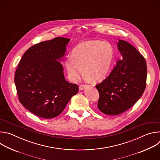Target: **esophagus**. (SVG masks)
<instances>
[{
	"label": "esophagus",
	"mask_w": 160,
	"mask_h": 160,
	"mask_svg": "<svg viewBox=\"0 0 160 160\" xmlns=\"http://www.w3.org/2000/svg\"><path fill=\"white\" fill-rule=\"evenodd\" d=\"M86 87H87L86 85H80L79 86V89H80V90H82L84 89Z\"/></svg>",
	"instance_id": "esophagus-1"
}]
</instances>
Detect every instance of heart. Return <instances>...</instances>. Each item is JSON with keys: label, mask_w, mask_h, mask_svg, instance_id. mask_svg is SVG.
I'll use <instances>...</instances> for the list:
<instances>
[{"label": "heart", "mask_w": 160, "mask_h": 160, "mask_svg": "<svg viewBox=\"0 0 160 160\" xmlns=\"http://www.w3.org/2000/svg\"><path fill=\"white\" fill-rule=\"evenodd\" d=\"M113 59L111 45L100 40H88L81 42L73 49L71 57L64 61L68 77L77 80L82 74L92 82L102 80L108 73Z\"/></svg>", "instance_id": "obj_1"}]
</instances>
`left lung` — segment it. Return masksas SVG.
Segmentation results:
<instances>
[{
  "label": "left lung",
  "instance_id": "left-lung-1",
  "mask_svg": "<svg viewBox=\"0 0 160 160\" xmlns=\"http://www.w3.org/2000/svg\"><path fill=\"white\" fill-rule=\"evenodd\" d=\"M123 56L102 82L96 85L99 93V109L106 115H117L133 106L146 86L147 66L144 56L127 42L119 40Z\"/></svg>",
  "mask_w": 160,
  "mask_h": 160
}]
</instances>
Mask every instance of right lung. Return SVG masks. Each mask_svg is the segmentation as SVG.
I'll use <instances>...</instances> for the list:
<instances>
[{
  "label": "right lung",
  "instance_id": "right-lung-1",
  "mask_svg": "<svg viewBox=\"0 0 160 160\" xmlns=\"http://www.w3.org/2000/svg\"><path fill=\"white\" fill-rule=\"evenodd\" d=\"M70 39L56 37L30 48L21 58L14 82L21 104L34 115L53 118L62 112L78 86L65 80L58 60L63 57Z\"/></svg>",
  "mask_w": 160,
  "mask_h": 160
}]
</instances>
